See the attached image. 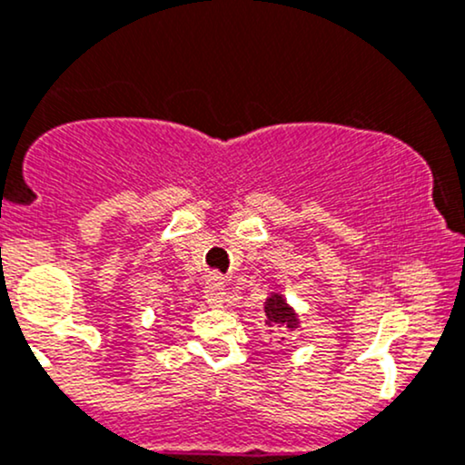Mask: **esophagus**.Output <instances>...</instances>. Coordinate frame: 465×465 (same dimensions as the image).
Listing matches in <instances>:
<instances>
[{
    "instance_id": "34e87169",
    "label": "esophagus",
    "mask_w": 465,
    "mask_h": 465,
    "mask_svg": "<svg viewBox=\"0 0 465 465\" xmlns=\"http://www.w3.org/2000/svg\"><path fill=\"white\" fill-rule=\"evenodd\" d=\"M204 298H206V304H209V307L220 309L226 304L228 296H226V287H223L222 278H217V276L211 278L209 285L204 287Z\"/></svg>"
}]
</instances>
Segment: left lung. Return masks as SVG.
<instances>
[{
	"mask_svg": "<svg viewBox=\"0 0 465 465\" xmlns=\"http://www.w3.org/2000/svg\"><path fill=\"white\" fill-rule=\"evenodd\" d=\"M263 311L267 332H272V335H274V332L287 335V332L300 331V315L296 313V309L287 302V298L282 296V293L272 292L265 300ZM282 340H285V337H281V341Z\"/></svg>",
	"mask_w": 465,
	"mask_h": 465,
	"instance_id": "1",
	"label": "left lung"
}]
</instances>
